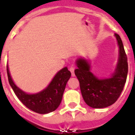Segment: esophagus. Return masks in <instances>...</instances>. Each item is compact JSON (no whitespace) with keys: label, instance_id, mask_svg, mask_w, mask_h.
Wrapping results in <instances>:
<instances>
[{"label":"esophagus","instance_id":"34e87169","mask_svg":"<svg viewBox=\"0 0 135 135\" xmlns=\"http://www.w3.org/2000/svg\"><path fill=\"white\" fill-rule=\"evenodd\" d=\"M69 70H70V71H71V76H75V74H74V67L73 65H71V66L70 67V68H69Z\"/></svg>","mask_w":135,"mask_h":135}]
</instances>
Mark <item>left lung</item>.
Wrapping results in <instances>:
<instances>
[{"instance_id": "1", "label": "left lung", "mask_w": 135, "mask_h": 135, "mask_svg": "<svg viewBox=\"0 0 135 135\" xmlns=\"http://www.w3.org/2000/svg\"><path fill=\"white\" fill-rule=\"evenodd\" d=\"M120 57L115 73L110 78L98 79L90 71V65L86 59L76 60L75 75L80 82L82 97L85 103L93 108H103L114 104L119 98L126 83L128 74L127 56L121 38L115 34Z\"/></svg>"}]
</instances>
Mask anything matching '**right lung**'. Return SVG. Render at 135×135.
Here are the masks:
<instances>
[{
  "instance_id": "add662e5",
  "label": "right lung",
  "mask_w": 135,
  "mask_h": 135,
  "mask_svg": "<svg viewBox=\"0 0 135 135\" xmlns=\"http://www.w3.org/2000/svg\"><path fill=\"white\" fill-rule=\"evenodd\" d=\"M8 79L17 98L26 107L38 114H45L55 110L60 105L67 82L71 72L67 67L58 71L49 86L43 90L35 94H27L14 84L7 65Z\"/></svg>"
}]
</instances>
